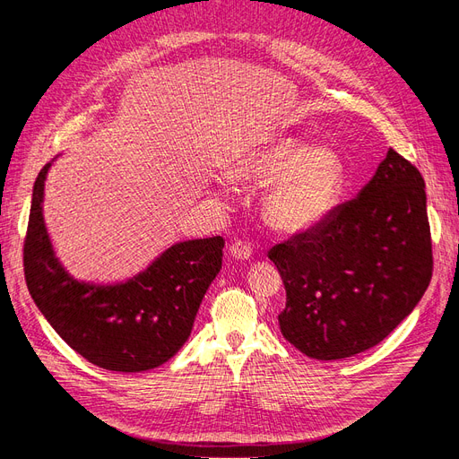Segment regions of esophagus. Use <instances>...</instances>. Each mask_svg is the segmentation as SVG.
<instances>
[{"mask_svg":"<svg viewBox=\"0 0 459 459\" xmlns=\"http://www.w3.org/2000/svg\"><path fill=\"white\" fill-rule=\"evenodd\" d=\"M230 255L238 260H247L251 258V247L243 241H235L230 245Z\"/></svg>","mask_w":459,"mask_h":459,"instance_id":"1","label":"esophagus"}]
</instances>
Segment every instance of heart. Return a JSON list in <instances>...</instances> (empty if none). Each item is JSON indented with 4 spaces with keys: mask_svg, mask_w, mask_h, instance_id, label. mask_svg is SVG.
<instances>
[{
    "mask_svg": "<svg viewBox=\"0 0 459 459\" xmlns=\"http://www.w3.org/2000/svg\"><path fill=\"white\" fill-rule=\"evenodd\" d=\"M231 182L262 187L260 212L287 235L310 231L339 206L346 187L344 159L329 145H310L293 134H272L233 151L221 162Z\"/></svg>",
    "mask_w": 459,
    "mask_h": 459,
    "instance_id": "b5f03b06",
    "label": "heart"
}]
</instances>
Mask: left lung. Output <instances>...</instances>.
Instances as JSON below:
<instances>
[{"instance_id": "left-lung-1", "label": "left lung", "mask_w": 459, "mask_h": 459, "mask_svg": "<svg viewBox=\"0 0 459 459\" xmlns=\"http://www.w3.org/2000/svg\"><path fill=\"white\" fill-rule=\"evenodd\" d=\"M268 256L287 290L280 329L295 349L331 362L379 344L418 307L433 275L420 170L388 149L354 201Z\"/></svg>"}]
</instances>
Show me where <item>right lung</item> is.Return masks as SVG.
<instances>
[{
  "instance_id": "add662e5",
  "label": "right lung",
  "mask_w": 459,
  "mask_h": 459,
  "mask_svg": "<svg viewBox=\"0 0 459 459\" xmlns=\"http://www.w3.org/2000/svg\"><path fill=\"white\" fill-rule=\"evenodd\" d=\"M36 178L24 275L38 310L59 337L88 362L137 373L162 366L189 339L208 287L221 270L224 239L179 241L145 270L117 283L76 280L55 255L44 220L46 178Z\"/></svg>"
}]
</instances>
